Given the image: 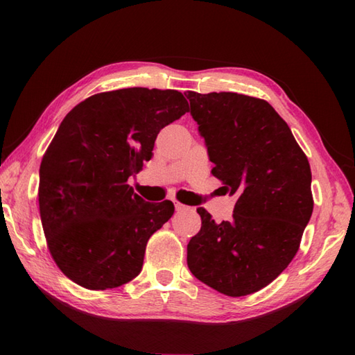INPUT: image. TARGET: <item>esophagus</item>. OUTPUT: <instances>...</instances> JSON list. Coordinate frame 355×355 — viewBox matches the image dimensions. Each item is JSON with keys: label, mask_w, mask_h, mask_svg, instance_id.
Returning <instances> with one entry per match:
<instances>
[{"label": "esophagus", "mask_w": 355, "mask_h": 355, "mask_svg": "<svg viewBox=\"0 0 355 355\" xmlns=\"http://www.w3.org/2000/svg\"><path fill=\"white\" fill-rule=\"evenodd\" d=\"M175 210H177V212H186V210H189V207L177 201V202H175Z\"/></svg>", "instance_id": "esophagus-1"}]
</instances>
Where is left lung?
Wrapping results in <instances>:
<instances>
[{"mask_svg": "<svg viewBox=\"0 0 355 355\" xmlns=\"http://www.w3.org/2000/svg\"><path fill=\"white\" fill-rule=\"evenodd\" d=\"M186 97L212 173L238 198L232 220L220 224L197 209L201 229L187 244V267L225 296H247L273 282L299 250L314 206L310 163L268 102L224 92Z\"/></svg>", "mask_w": 355, "mask_h": 355, "instance_id": "obj_1", "label": "left lung"}]
</instances>
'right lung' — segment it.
I'll return each instance as SVG.
<instances>
[{
	"label": "right lung",
	"mask_w": 355,
	"mask_h": 355,
	"mask_svg": "<svg viewBox=\"0 0 355 355\" xmlns=\"http://www.w3.org/2000/svg\"><path fill=\"white\" fill-rule=\"evenodd\" d=\"M189 111L177 89L122 88L76 105L40 168V214L49 250L73 282L108 290L141 271L148 239L173 214L128 180L153 157L162 128Z\"/></svg>",
	"instance_id": "right-lung-1"
}]
</instances>
